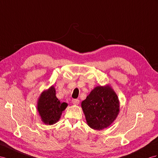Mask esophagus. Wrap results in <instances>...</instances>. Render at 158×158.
Here are the masks:
<instances>
[{
    "label": "esophagus",
    "mask_w": 158,
    "mask_h": 158,
    "mask_svg": "<svg viewBox=\"0 0 158 158\" xmlns=\"http://www.w3.org/2000/svg\"><path fill=\"white\" fill-rule=\"evenodd\" d=\"M72 103H73L74 105H79V99H73L72 100Z\"/></svg>",
    "instance_id": "34e87169"
}]
</instances>
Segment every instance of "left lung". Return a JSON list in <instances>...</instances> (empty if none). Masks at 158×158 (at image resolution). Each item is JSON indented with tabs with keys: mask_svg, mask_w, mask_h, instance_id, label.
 <instances>
[{
	"mask_svg": "<svg viewBox=\"0 0 158 158\" xmlns=\"http://www.w3.org/2000/svg\"><path fill=\"white\" fill-rule=\"evenodd\" d=\"M81 107L89 126L102 130L116 119L119 113V101L110 85L97 86L83 101Z\"/></svg>",
	"mask_w": 158,
	"mask_h": 158,
	"instance_id": "left-lung-1",
	"label": "left lung"
}]
</instances>
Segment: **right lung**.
I'll return each instance as SVG.
<instances>
[{
    "mask_svg": "<svg viewBox=\"0 0 158 158\" xmlns=\"http://www.w3.org/2000/svg\"><path fill=\"white\" fill-rule=\"evenodd\" d=\"M67 103L60 102L56 97L53 85L40 94L37 102V111L43 122L45 125H53L60 119Z\"/></svg>",
    "mask_w": 158,
    "mask_h": 158,
    "instance_id": "obj_1",
    "label": "right lung"
}]
</instances>
